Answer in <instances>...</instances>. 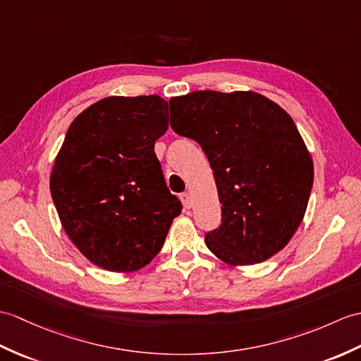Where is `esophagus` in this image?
<instances>
[{
    "mask_svg": "<svg viewBox=\"0 0 361 361\" xmlns=\"http://www.w3.org/2000/svg\"><path fill=\"white\" fill-rule=\"evenodd\" d=\"M181 201H183V206L186 209L192 207V197H190V194H188V192L181 194Z\"/></svg>",
    "mask_w": 361,
    "mask_h": 361,
    "instance_id": "34e87169",
    "label": "esophagus"
}]
</instances>
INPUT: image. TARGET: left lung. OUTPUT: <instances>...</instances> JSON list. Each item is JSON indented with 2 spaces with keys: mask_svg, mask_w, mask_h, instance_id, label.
Here are the masks:
<instances>
[{
  "mask_svg": "<svg viewBox=\"0 0 361 361\" xmlns=\"http://www.w3.org/2000/svg\"><path fill=\"white\" fill-rule=\"evenodd\" d=\"M171 128L195 140L214 171L221 224L206 246L231 266L262 263L298 229L314 163L294 120L255 92L198 90L171 98Z\"/></svg>",
  "mask_w": 361,
  "mask_h": 361,
  "instance_id": "1",
  "label": "left lung"
}]
</instances>
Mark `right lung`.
<instances>
[{
	"label": "right lung",
	"mask_w": 361,
	"mask_h": 361,
	"mask_svg": "<svg viewBox=\"0 0 361 361\" xmlns=\"http://www.w3.org/2000/svg\"><path fill=\"white\" fill-rule=\"evenodd\" d=\"M167 114L158 95L103 98L72 121L55 158L50 194L63 228L106 271L149 264L181 214L154 152Z\"/></svg>",
	"instance_id": "1"
}]
</instances>
